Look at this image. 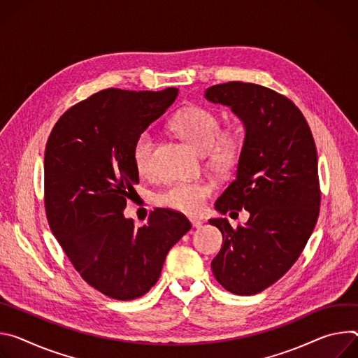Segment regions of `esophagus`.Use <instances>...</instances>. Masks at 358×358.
<instances>
[{"label":"esophagus","mask_w":358,"mask_h":358,"mask_svg":"<svg viewBox=\"0 0 358 358\" xmlns=\"http://www.w3.org/2000/svg\"><path fill=\"white\" fill-rule=\"evenodd\" d=\"M190 223H192V226L194 227V229H199V227H202V224H203V222L202 220H199V219H190Z\"/></svg>","instance_id":"esophagus-1"}]
</instances>
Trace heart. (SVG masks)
Listing matches in <instances>:
<instances>
[{"label": "heart", "mask_w": 358, "mask_h": 358, "mask_svg": "<svg viewBox=\"0 0 358 358\" xmlns=\"http://www.w3.org/2000/svg\"><path fill=\"white\" fill-rule=\"evenodd\" d=\"M171 128L197 150L206 152L209 164L222 172L230 171L241 161L246 145V128L242 122L220 131L219 115L206 106H187L173 116ZM156 136L143 131L134 145V162L142 176L155 173ZM215 190L213 183L203 180H178L159 192L156 202L165 208L186 213H201Z\"/></svg>", "instance_id": "b5f03b06"}]
</instances>
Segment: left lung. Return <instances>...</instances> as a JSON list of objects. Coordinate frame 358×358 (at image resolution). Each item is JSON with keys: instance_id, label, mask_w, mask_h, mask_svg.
I'll return each mask as SVG.
<instances>
[{"instance_id": "left-lung-1", "label": "left lung", "mask_w": 358, "mask_h": 358, "mask_svg": "<svg viewBox=\"0 0 358 358\" xmlns=\"http://www.w3.org/2000/svg\"><path fill=\"white\" fill-rule=\"evenodd\" d=\"M205 98L229 106L246 128L236 179L215 208L222 215L250 213L236 229L227 219L209 220L223 236L212 271L227 292L257 294L289 271L317 223L322 196L315 143L301 110L273 90L233 81L208 88Z\"/></svg>"}]
</instances>
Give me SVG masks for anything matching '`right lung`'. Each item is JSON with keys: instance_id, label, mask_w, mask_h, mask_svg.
Instances as JSON below:
<instances>
[{"instance_id": "1", "label": "right lung", "mask_w": 358, "mask_h": 358, "mask_svg": "<svg viewBox=\"0 0 358 358\" xmlns=\"http://www.w3.org/2000/svg\"><path fill=\"white\" fill-rule=\"evenodd\" d=\"M178 88H109L69 108L45 148L50 227L83 279L115 300H134L161 275L168 252L190 230L185 215L159 208L142 227L124 216L139 183L136 138L175 102Z\"/></svg>"}]
</instances>
